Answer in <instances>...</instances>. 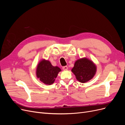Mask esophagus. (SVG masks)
I'll return each instance as SVG.
<instances>
[{
  "label": "esophagus",
  "mask_w": 125,
  "mask_h": 125,
  "mask_svg": "<svg viewBox=\"0 0 125 125\" xmlns=\"http://www.w3.org/2000/svg\"><path fill=\"white\" fill-rule=\"evenodd\" d=\"M62 69L64 70H67L68 69V67L67 66H63L62 67Z\"/></svg>",
  "instance_id": "1"
}]
</instances>
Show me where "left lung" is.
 Returning <instances> with one entry per match:
<instances>
[{"label": "left lung", "mask_w": 125, "mask_h": 125, "mask_svg": "<svg viewBox=\"0 0 125 125\" xmlns=\"http://www.w3.org/2000/svg\"><path fill=\"white\" fill-rule=\"evenodd\" d=\"M96 70V66L93 62L85 58L77 60L71 70L77 80L81 83L91 80L95 75Z\"/></svg>", "instance_id": "1"}]
</instances>
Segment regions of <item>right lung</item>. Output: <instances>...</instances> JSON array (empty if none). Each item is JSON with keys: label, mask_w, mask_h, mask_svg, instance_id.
I'll list each match as a JSON object with an SVG mask.
<instances>
[{"label": "right lung", "mask_w": 125, "mask_h": 125, "mask_svg": "<svg viewBox=\"0 0 125 125\" xmlns=\"http://www.w3.org/2000/svg\"><path fill=\"white\" fill-rule=\"evenodd\" d=\"M59 67H54L48 60H42L37 65L36 75L40 80L45 84L50 85L54 83L59 72Z\"/></svg>", "instance_id": "right-lung-1"}]
</instances>
